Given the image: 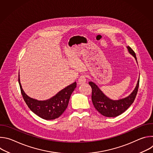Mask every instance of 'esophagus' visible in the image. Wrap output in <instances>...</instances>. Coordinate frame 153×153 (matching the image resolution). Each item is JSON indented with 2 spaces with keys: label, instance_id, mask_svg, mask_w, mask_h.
Segmentation results:
<instances>
[{
  "label": "esophagus",
  "instance_id": "obj_1",
  "mask_svg": "<svg viewBox=\"0 0 153 153\" xmlns=\"http://www.w3.org/2000/svg\"><path fill=\"white\" fill-rule=\"evenodd\" d=\"M86 82V76L85 75H82L80 76V77L78 79V83L79 84L81 85Z\"/></svg>",
  "mask_w": 153,
  "mask_h": 153
}]
</instances>
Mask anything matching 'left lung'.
<instances>
[{"label": "left lung", "instance_id": "1", "mask_svg": "<svg viewBox=\"0 0 153 153\" xmlns=\"http://www.w3.org/2000/svg\"><path fill=\"white\" fill-rule=\"evenodd\" d=\"M127 48L137 61L134 51L129 47H127ZM89 85L92 88V102L97 111L104 116L114 117L124 113L134 102L138 91L139 79L133 93L128 97L119 100H113L107 97L93 82H89Z\"/></svg>", "mask_w": 153, "mask_h": 153}]
</instances>
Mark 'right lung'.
<instances>
[{
  "label": "right lung",
  "instance_id": "obj_1",
  "mask_svg": "<svg viewBox=\"0 0 153 153\" xmlns=\"http://www.w3.org/2000/svg\"><path fill=\"white\" fill-rule=\"evenodd\" d=\"M19 83L23 98L30 110L40 117L45 120H53L60 116L66 110L70 96L76 87V82L62 90L56 96L47 100H37L28 96Z\"/></svg>",
  "mask_w": 153,
  "mask_h": 153
}]
</instances>
